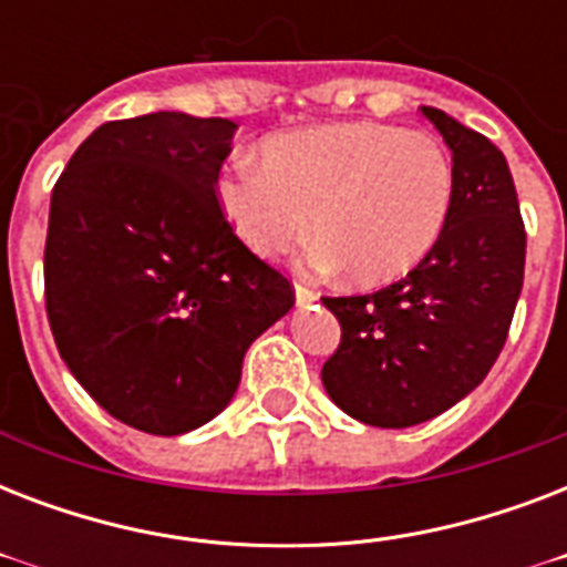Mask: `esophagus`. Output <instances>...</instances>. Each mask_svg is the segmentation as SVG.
Wrapping results in <instances>:
<instances>
[{
  "label": "esophagus",
  "mask_w": 567,
  "mask_h": 567,
  "mask_svg": "<svg viewBox=\"0 0 567 567\" xmlns=\"http://www.w3.org/2000/svg\"><path fill=\"white\" fill-rule=\"evenodd\" d=\"M293 297H297V306H300V309H306V306H311V302L318 300V293L311 291V288H306V285H293Z\"/></svg>",
  "instance_id": "esophagus-1"
}]
</instances>
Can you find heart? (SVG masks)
I'll return each instance as SVG.
<instances>
[{"label":"heart","mask_w":567,"mask_h":567,"mask_svg":"<svg viewBox=\"0 0 567 567\" xmlns=\"http://www.w3.org/2000/svg\"><path fill=\"white\" fill-rule=\"evenodd\" d=\"M456 173L430 132L323 123L267 137L261 164L238 158L214 182L231 235L258 258L291 252L318 229L306 267L382 285L421 265L453 208Z\"/></svg>","instance_id":"obj_1"}]
</instances>
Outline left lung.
<instances>
[{"label": "left lung", "instance_id": "obj_1", "mask_svg": "<svg viewBox=\"0 0 567 567\" xmlns=\"http://www.w3.org/2000/svg\"><path fill=\"white\" fill-rule=\"evenodd\" d=\"M421 114L453 153L456 194L441 238L405 279L364 297H323L341 344L323 388L350 417L403 430L447 412L492 371L524 285L527 235L509 164L474 128Z\"/></svg>", "mask_w": 567, "mask_h": 567}]
</instances>
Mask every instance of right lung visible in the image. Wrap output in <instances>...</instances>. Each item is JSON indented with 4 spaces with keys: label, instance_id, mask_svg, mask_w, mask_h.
Masks as SVG:
<instances>
[{
    "label": "right lung",
    "instance_id": "obj_1",
    "mask_svg": "<svg viewBox=\"0 0 567 567\" xmlns=\"http://www.w3.org/2000/svg\"><path fill=\"white\" fill-rule=\"evenodd\" d=\"M235 123L155 111L102 123L49 205L47 315L58 353L117 421L185 435L231 403L249 344L291 282L214 203Z\"/></svg>",
    "mask_w": 567,
    "mask_h": 567
}]
</instances>
